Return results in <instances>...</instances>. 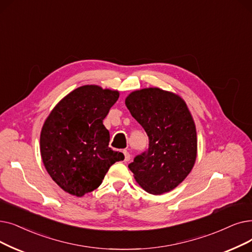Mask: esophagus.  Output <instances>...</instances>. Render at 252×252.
Segmentation results:
<instances>
[{
  "label": "esophagus",
  "mask_w": 252,
  "mask_h": 252,
  "mask_svg": "<svg viewBox=\"0 0 252 252\" xmlns=\"http://www.w3.org/2000/svg\"><path fill=\"white\" fill-rule=\"evenodd\" d=\"M123 152H124V155H125V160H126V161H128V160L130 159L129 152H128L126 149H125Z\"/></svg>",
  "instance_id": "esophagus-1"
}]
</instances>
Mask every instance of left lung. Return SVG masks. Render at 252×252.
<instances>
[{
  "label": "left lung",
  "instance_id": "left-lung-1",
  "mask_svg": "<svg viewBox=\"0 0 252 252\" xmlns=\"http://www.w3.org/2000/svg\"><path fill=\"white\" fill-rule=\"evenodd\" d=\"M126 105L145 129L148 149L128 165L142 189L152 194L168 192L191 171L196 158V132L180 96L159 89L130 94Z\"/></svg>",
  "mask_w": 252,
  "mask_h": 252
}]
</instances>
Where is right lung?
I'll list each match as a JSON object with an SVG mask.
<instances>
[{"label":"right lung","mask_w":252,"mask_h":252,"mask_svg":"<svg viewBox=\"0 0 252 252\" xmlns=\"http://www.w3.org/2000/svg\"><path fill=\"white\" fill-rule=\"evenodd\" d=\"M115 91L96 85L78 87L54 107L41 130L43 163L61 189L76 196L101 185L122 152L109 147L103 120L118 100Z\"/></svg>","instance_id":"obj_1"}]
</instances>
